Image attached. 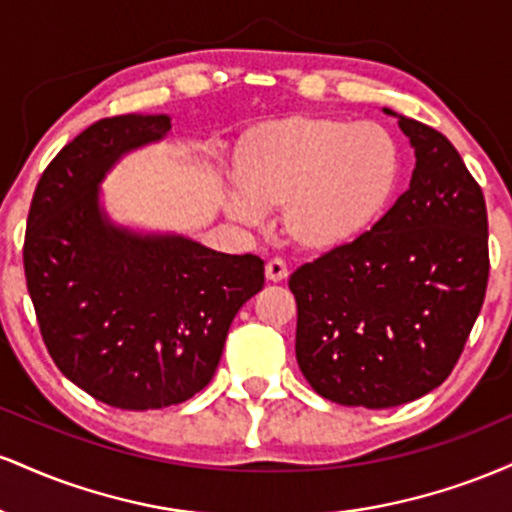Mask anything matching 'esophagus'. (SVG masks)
I'll return each mask as SVG.
<instances>
[{
  "instance_id": "34e87169",
  "label": "esophagus",
  "mask_w": 512,
  "mask_h": 512,
  "mask_svg": "<svg viewBox=\"0 0 512 512\" xmlns=\"http://www.w3.org/2000/svg\"><path fill=\"white\" fill-rule=\"evenodd\" d=\"M264 272H267V279L269 281H284L286 276H289V267H286L284 260H279V257H274V260L267 262V267H264Z\"/></svg>"
}]
</instances>
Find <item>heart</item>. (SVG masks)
Returning a JSON list of instances; mask_svg holds the SVG:
<instances>
[{
    "instance_id": "heart-1",
    "label": "heart",
    "mask_w": 512,
    "mask_h": 512,
    "mask_svg": "<svg viewBox=\"0 0 512 512\" xmlns=\"http://www.w3.org/2000/svg\"><path fill=\"white\" fill-rule=\"evenodd\" d=\"M238 190L226 211L243 223L279 207L289 240L330 252L366 236L402 180V149L378 122L334 115H289L252 125L233 149Z\"/></svg>"
}]
</instances>
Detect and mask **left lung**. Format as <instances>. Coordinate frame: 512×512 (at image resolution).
<instances>
[{
    "instance_id": "1",
    "label": "left lung",
    "mask_w": 512,
    "mask_h": 512,
    "mask_svg": "<svg viewBox=\"0 0 512 512\" xmlns=\"http://www.w3.org/2000/svg\"><path fill=\"white\" fill-rule=\"evenodd\" d=\"M397 122L416 156L409 190L366 236L289 279L298 366L317 395L344 407L387 409L436 390L460 361L489 284L479 182L438 129Z\"/></svg>"
}]
</instances>
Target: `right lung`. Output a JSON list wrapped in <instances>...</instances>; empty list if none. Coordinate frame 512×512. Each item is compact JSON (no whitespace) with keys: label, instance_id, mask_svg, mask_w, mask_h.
Returning a JSON list of instances; mask_svg holds the SVG:
<instances>
[{"label":"right lung","instance_id":"right-lung-1","mask_svg":"<svg viewBox=\"0 0 512 512\" xmlns=\"http://www.w3.org/2000/svg\"><path fill=\"white\" fill-rule=\"evenodd\" d=\"M168 129V115L93 122L43 170L28 209L23 269L48 354L115 409H163L204 390L233 317L264 286L257 255L134 236L101 214L110 166Z\"/></svg>","mask_w":512,"mask_h":512}]
</instances>
